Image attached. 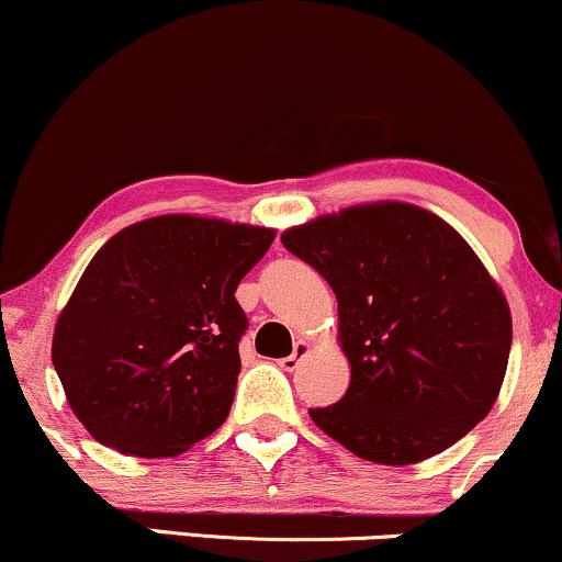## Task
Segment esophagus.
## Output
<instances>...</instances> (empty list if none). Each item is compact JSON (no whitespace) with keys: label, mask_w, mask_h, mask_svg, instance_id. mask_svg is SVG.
Returning a JSON list of instances; mask_svg holds the SVG:
<instances>
[{"label":"esophagus","mask_w":562,"mask_h":562,"mask_svg":"<svg viewBox=\"0 0 562 562\" xmlns=\"http://www.w3.org/2000/svg\"><path fill=\"white\" fill-rule=\"evenodd\" d=\"M306 351H308V344H306V340H295L293 353H290V357H285V359H280V367H282V370L293 372L295 367H299L301 359L306 357Z\"/></svg>","instance_id":"34e87169"}]
</instances>
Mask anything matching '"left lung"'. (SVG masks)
I'll return each instance as SVG.
<instances>
[{
  "mask_svg": "<svg viewBox=\"0 0 562 562\" xmlns=\"http://www.w3.org/2000/svg\"><path fill=\"white\" fill-rule=\"evenodd\" d=\"M282 245L338 299L346 396L308 409L348 451L412 465L460 441L505 380L513 322L502 290L443 218L375 203L288 229Z\"/></svg>",
  "mask_w": 562,
  "mask_h": 562,
  "instance_id": "8db88e82",
  "label": "left lung"
}]
</instances>
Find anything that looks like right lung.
<instances>
[{
  "label": "right lung",
  "mask_w": 562,
  "mask_h": 562,
  "mask_svg": "<svg viewBox=\"0 0 562 562\" xmlns=\"http://www.w3.org/2000/svg\"><path fill=\"white\" fill-rule=\"evenodd\" d=\"M274 229L158 216L97 250L57 319L53 364L105 447L182 454L227 420L248 317L235 290Z\"/></svg>",
  "instance_id": "right-lung-1"
}]
</instances>
